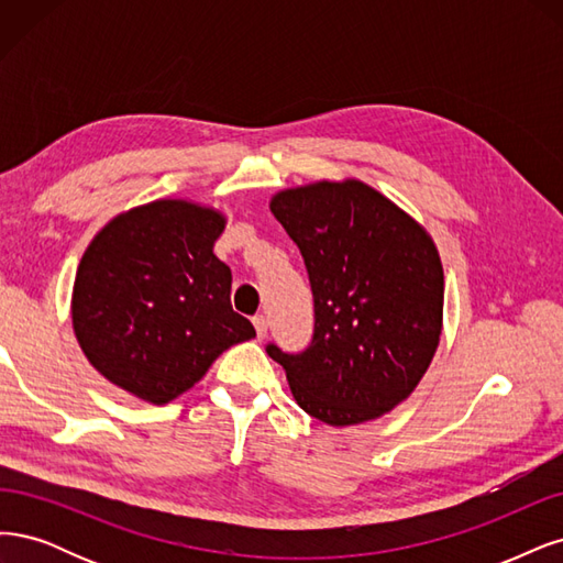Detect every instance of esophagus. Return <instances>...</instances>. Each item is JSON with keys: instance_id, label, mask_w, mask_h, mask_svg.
Wrapping results in <instances>:
<instances>
[{"instance_id": "obj_1", "label": "esophagus", "mask_w": 563, "mask_h": 563, "mask_svg": "<svg viewBox=\"0 0 563 563\" xmlns=\"http://www.w3.org/2000/svg\"><path fill=\"white\" fill-rule=\"evenodd\" d=\"M252 324H255V330H257V339H264L266 336V330H268V320H266V316H255L252 318Z\"/></svg>"}]
</instances>
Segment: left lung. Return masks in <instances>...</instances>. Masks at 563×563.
I'll list each match as a JSON object with an SVG mask.
<instances>
[{
  "label": "left lung",
  "instance_id": "obj_1",
  "mask_svg": "<svg viewBox=\"0 0 563 563\" xmlns=\"http://www.w3.org/2000/svg\"><path fill=\"white\" fill-rule=\"evenodd\" d=\"M271 212L313 289L311 346L283 365L297 405L328 426L388 413L419 386L442 334L444 271L430 233L360 179L283 189Z\"/></svg>",
  "mask_w": 563,
  "mask_h": 563
}]
</instances>
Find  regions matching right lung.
I'll return each mask as SVG.
<instances>
[{
  "mask_svg": "<svg viewBox=\"0 0 563 563\" xmlns=\"http://www.w3.org/2000/svg\"><path fill=\"white\" fill-rule=\"evenodd\" d=\"M227 217L185 198H158L107 222L77 268L71 328L110 384L168 405L255 328L231 308V268L214 241Z\"/></svg>",
  "mask_w": 563,
  "mask_h": 563,
  "instance_id": "1",
  "label": "right lung"
}]
</instances>
